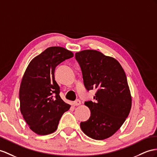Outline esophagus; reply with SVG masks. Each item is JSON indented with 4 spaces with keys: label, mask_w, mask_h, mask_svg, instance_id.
<instances>
[{
    "label": "esophagus",
    "mask_w": 157,
    "mask_h": 157,
    "mask_svg": "<svg viewBox=\"0 0 157 157\" xmlns=\"http://www.w3.org/2000/svg\"><path fill=\"white\" fill-rule=\"evenodd\" d=\"M80 104H81V101H80L79 99H76L75 101H74V105L75 106L79 105Z\"/></svg>",
    "instance_id": "esophagus-1"
}]
</instances>
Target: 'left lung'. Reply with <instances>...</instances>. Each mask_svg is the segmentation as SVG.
Segmentation results:
<instances>
[{
	"label": "left lung",
	"instance_id": "8db88e82",
	"mask_svg": "<svg viewBox=\"0 0 157 157\" xmlns=\"http://www.w3.org/2000/svg\"><path fill=\"white\" fill-rule=\"evenodd\" d=\"M86 90H95V101H86L91 116L80 127L89 137L103 140L119 129L128 117L132 99L126 74L115 58L94 50L75 53Z\"/></svg>",
	"mask_w": 157,
	"mask_h": 157
}]
</instances>
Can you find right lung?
I'll list each match as a JSON object with an SVG mask.
<instances>
[{"mask_svg": "<svg viewBox=\"0 0 157 157\" xmlns=\"http://www.w3.org/2000/svg\"><path fill=\"white\" fill-rule=\"evenodd\" d=\"M73 56L64 48L50 47L32 59L26 68L20 87V108L35 133L46 135L54 132L64 112L70 108L60 98L54 71L60 63Z\"/></svg>", "mask_w": 157, "mask_h": 157, "instance_id": "obj_1", "label": "right lung"}]
</instances>
